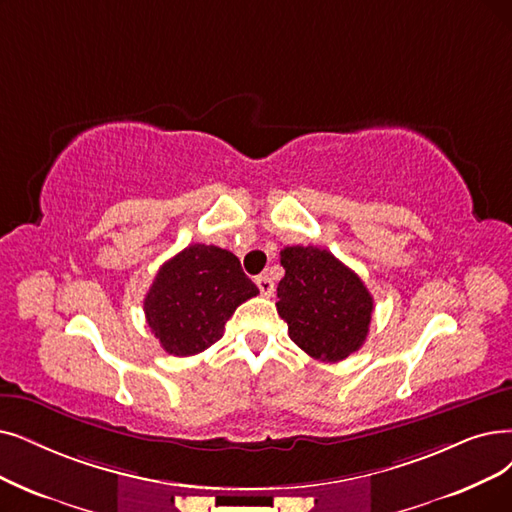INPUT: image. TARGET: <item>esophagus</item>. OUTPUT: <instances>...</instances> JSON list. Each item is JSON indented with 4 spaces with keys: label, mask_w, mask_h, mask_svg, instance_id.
Instances as JSON below:
<instances>
[{
    "label": "esophagus",
    "mask_w": 512,
    "mask_h": 512,
    "mask_svg": "<svg viewBox=\"0 0 512 512\" xmlns=\"http://www.w3.org/2000/svg\"><path fill=\"white\" fill-rule=\"evenodd\" d=\"M256 285H258V290H260L262 296L271 298L275 294V283H273V279L269 275H258L256 277Z\"/></svg>",
    "instance_id": "34e87169"
}]
</instances>
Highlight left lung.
Wrapping results in <instances>:
<instances>
[{"mask_svg":"<svg viewBox=\"0 0 512 512\" xmlns=\"http://www.w3.org/2000/svg\"><path fill=\"white\" fill-rule=\"evenodd\" d=\"M281 267L285 275L277 285V313L300 349L327 363L359 351L374 311V298L361 277L315 245L283 248Z\"/></svg>","mask_w":512,"mask_h":512,"instance_id":"1","label":"left lung"}]
</instances>
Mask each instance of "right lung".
Masks as SVG:
<instances>
[{
	"label": "right lung",
	"instance_id": "right-lung-1",
	"mask_svg": "<svg viewBox=\"0 0 512 512\" xmlns=\"http://www.w3.org/2000/svg\"><path fill=\"white\" fill-rule=\"evenodd\" d=\"M256 294L235 254L193 243L157 271L145 296V317L163 351L189 357L220 340L237 306Z\"/></svg>",
	"mask_w": 512,
	"mask_h": 512
}]
</instances>
